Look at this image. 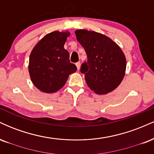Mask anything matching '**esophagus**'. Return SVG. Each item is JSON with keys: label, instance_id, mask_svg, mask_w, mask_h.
I'll list each match as a JSON object with an SVG mask.
<instances>
[{"label": "esophagus", "instance_id": "34e87169", "mask_svg": "<svg viewBox=\"0 0 154 154\" xmlns=\"http://www.w3.org/2000/svg\"><path fill=\"white\" fill-rule=\"evenodd\" d=\"M76 66H77V70H78V71H79V69H80V62L76 63Z\"/></svg>", "mask_w": 154, "mask_h": 154}]
</instances>
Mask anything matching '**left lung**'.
I'll use <instances>...</instances> for the list:
<instances>
[{"mask_svg": "<svg viewBox=\"0 0 154 154\" xmlns=\"http://www.w3.org/2000/svg\"><path fill=\"white\" fill-rule=\"evenodd\" d=\"M77 41L84 48L88 61L80 71L88 86L97 94H106L119 85L125 77L126 58L111 38L86 29L75 31Z\"/></svg>", "mask_w": 154, "mask_h": 154, "instance_id": "1", "label": "left lung"}]
</instances>
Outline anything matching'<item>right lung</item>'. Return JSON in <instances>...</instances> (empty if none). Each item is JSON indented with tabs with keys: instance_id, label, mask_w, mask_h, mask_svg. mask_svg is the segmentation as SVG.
I'll use <instances>...</instances> for the list:
<instances>
[{
	"instance_id": "right-lung-1",
	"label": "right lung",
	"mask_w": 154,
	"mask_h": 154,
	"mask_svg": "<svg viewBox=\"0 0 154 154\" xmlns=\"http://www.w3.org/2000/svg\"><path fill=\"white\" fill-rule=\"evenodd\" d=\"M70 33L54 31L44 36L29 56V73L32 82L40 91L52 93L61 89L69 76L77 71L70 62L63 45Z\"/></svg>"
}]
</instances>
